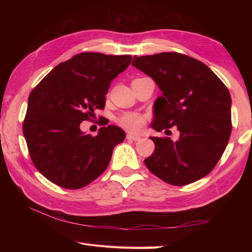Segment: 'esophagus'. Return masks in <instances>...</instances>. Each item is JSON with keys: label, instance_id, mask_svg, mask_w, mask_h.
<instances>
[{"label": "esophagus", "instance_id": "1", "mask_svg": "<svg viewBox=\"0 0 252 252\" xmlns=\"http://www.w3.org/2000/svg\"><path fill=\"white\" fill-rule=\"evenodd\" d=\"M126 138H127V140H131V141L137 142V141H140V140H141V136L133 135V134H127V135H126Z\"/></svg>", "mask_w": 252, "mask_h": 252}]
</instances>
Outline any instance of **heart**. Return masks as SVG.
Returning a JSON list of instances; mask_svg holds the SVG:
<instances>
[{
  "label": "heart",
  "instance_id": "obj_1",
  "mask_svg": "<svg viewBox=\"0 0 252 252\" xmlns=\"http://www.w3.org/2000/svg\"><path fill=\"white\" fill-rule=\"evenodd\" d=\"M146 116L138 112H125L118 117L117 122L122 129L131 133H140L146 125Z\"/></svg>",
  "mask_w": 252,
  "mask_h": 252
}]
</instances>
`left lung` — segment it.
Instances as JSON below:
<instances>
[{"instance_id": "8db88e82", "label": "left lung", "mask_w": 252, "mask_h": 252, "mask_svg": "<svg viewBox=\"0 0 252 252\" xmlns=\"http://www.w3.org/2000/svg\"><path fill=\"white\" fill-rule=\"evenodd\" d=\"M132 65L152 77L162 92L155 101L154 129L176 126L180 131L175 142L151 137L155 152L145 159L147 169L175 186L210 173L232 132V98L225 84L203 63L175 52L134 56Z\"/></svg>"}]
</instances>
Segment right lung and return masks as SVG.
I'll use <instances>...</instances> for the list:
<instances>
[{
    "label": "right lung",
    "mask_w": 252,
    "mask_h": 252,
    "mask_svg": "<svg viewBox=\"0 0 252 252\" xmlns=\"http://www.w3.org/2000/svg\"><path fill=\"white\" fill-rule=\"evenodd\" d=\"M131 60V55L80 53L57 65L31 91L24 136L34 167L52 183L82 189L108 167L125 131L110 125L93 136L82 133L80 123L104 109L111 81Z\"/></svg>",
    "instance_id": "add662e5"
}]
</instances>
